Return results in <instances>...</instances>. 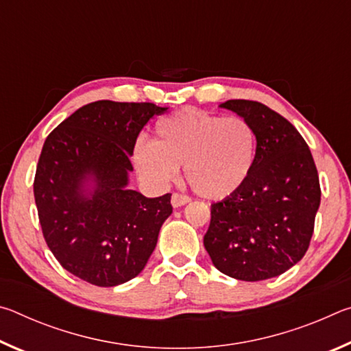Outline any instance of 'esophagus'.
I'll return each instance as SVG.
<instances>
[{
    "label": "esophagus",
    "mask_w": 351,
    "mask_h": 351,
    "mask_svg": "<svg viewBox=\"0 0 351 351\" xmlns=\"http://www.w3.org/2000/svg\"><path fill=\"white\" fill-rule=\"evenodd\" d=\"M187 203H190V198L187 197V195H181V193L171 195V206L173 207H181Z\"/></svg>",
    "instance_id": "34e87169"
}]
</instances>
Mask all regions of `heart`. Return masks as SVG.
Returning <instances> with one entry per match:
<instances>
[{"mask_svg": "<svg viewBox=\"0 0 351 351\" xmlns=\"http://www.w3.org/2000/svg\"><path fill=\"white\" fill-rule=\"evenodd\" d=\"M255 133L239 116L219 117L182 108L161 119L153 142H136L133 161L145 181L165 186L186 167L195 192L210 199L235 193L251 175Z\"/></svg>", "mask_w": 351, "mask_h": 351, "instance_id": "b5f03b06", "label": "heart"}]
</instances>
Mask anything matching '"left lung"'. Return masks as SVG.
Segmentation results:
<instances>
[{"label": "left lung", "mask_w": 351, "mask_h": 351, "mask_svg": "<svg viewBox=\"0 0 351 351\" xmlns=\"http://www.w3.org/2000/svg\"><path fill=\"white\" fill-rule=\"evenodd\" d=\"M252 127L255 159L246 182L210 207L204 247L223 274L245 282L283 274L304 257L320 204L316 164L287 119L254 100L219 105Z\"/></svg>", "instance_id": "left-lung-1"}]
</instances>
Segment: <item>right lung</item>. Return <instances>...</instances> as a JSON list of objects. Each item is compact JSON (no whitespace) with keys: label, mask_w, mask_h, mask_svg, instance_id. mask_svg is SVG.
Returning a JSON list of instances; mask_svg holds the SVG:
<instances>
[{"label":"right lung","mask_w":351,"mask_h":351,"mask_svg":"<svg viewBox=\"0 0 351 351\" xmlns=\"http://www.w3.org/2000/svg\"><path fill=\"white\" fill-rule=\"evenodd\" d=\"M167 108L97 100L47 136L34 181L45 240L64 269L116 287L145 268L173 207L128 187L141 130Z\"/></svg>","instance_id":"obj_1"}]
</instances>
